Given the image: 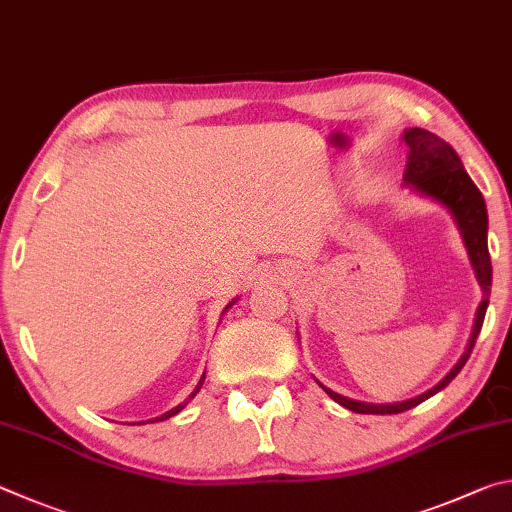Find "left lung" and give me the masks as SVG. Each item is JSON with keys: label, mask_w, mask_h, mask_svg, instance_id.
<instances>
[{"label": "left lung", "mask_w": 512, "mask_h": 512, "mask_svg": "<svg viewBox=\"0 0 512 512\" xmlns=\"http://www.w3.org/2000/svg\"><path fill=\"white\" fill-rule=\"evenodd\" d=\"M402 141L407 143L409 155H407V168H405V182L414 188L416 193L432 197L434 202L443 204L447 211L452 213V218L459 227L465 249H468L470 263L474 276L483 290V301L479 303L477 310V319H474V328L470 335L468 348L459 362L454 364V369L445 375V378L420 396L411 398V400H402V402H393V405H371V402H360V400H351L335 393L333 389L324 387L319 382V387L324 389L330 398L339 405L355 411V414H400V411H407L411 407L420 405L427 398H432L434 393L445 389L450 384L459 371L468 362V357L474 348V342L481 333L483 326V317H486L488 310V297H490V285H492V265H490V251H488V209H486V200H483L481 191L477 184L472 182L470 175L465 173V168L461 164L459 155H456L454 148L450 143L443 141L441 137H436L434 132L423 130V128H409L402 134Z\"/></svg>", "instance_id": "8db88e82"}]
</instances>
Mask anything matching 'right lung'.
Segmentation results:
<instances>
[{
	"mask_svg": "<svg viewBox=\"0 0 512 512\" xmlns=\"http://www.w3.org/2000/svg\"><path fill=\"white\" fill-rule=\"evenodd\" d=\"M233 303H236V299H233V301L229 303V306H227V308H224V310H229V308L233 306ZM202 384H204V375H202V378H200V382H197V387H195V391L191 393V396H188V400H193V398H195V393L202 389ZM188 400H184V402H182V405H177L175 409H170V411H166V414H161V416H157V418H152V420H146V423H159V420H168L170 416H175V414H179V411H182V409H184V407L188 405ZM137 425H141V423H137Z\"/></svg>",
	"mask_w": 512,
	"mask_h": 512,
	"instance_id": "obj_1",
	"label": "right lung"
}]
</instances>
